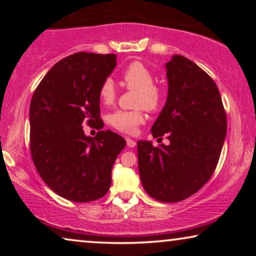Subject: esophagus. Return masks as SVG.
Here are the masks:
<instances>
[{"instance_id":"esophagus-1","label":"esophagus","mask_w":256,"mask_h":256,"mask_svg":"<svg viewBox=\"0 0 256 256\" xmlns=\"http://www.w3.org/2000/svg\"><path fill=\"white\" fill-rule=\"evenodd\" d=\"M126 141H127V146H129V148H134V146H136V142L134 141V140L127 138H126Z\"/></svg>"}]
</instances>
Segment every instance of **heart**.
Here are the masks:
<instances>
[{"label": "heart", "instance_id": "1", "mask_svg": "<svg viewBox=\"0 0 256 256\" xmlns=\"http://www.w3.org/2000/svg\"><path fill=\"white\" fill-rule=\"evenodd\" d=\"M121 82L128 90H136L135 106L144 107L146 110H157L164 100L163 88L154 82L152 70L141 62H132L121 72ZM116 96L114 82L112 79H104L99 88L101 102L110 104ZM144 121L142 110H116L110 115L108 122L112 127L124 134H134L136 129Z\"/></svg>", "mask_w": 256, "mask_h": 256}]
</instances>
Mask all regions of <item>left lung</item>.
I'll return each instance as SVG.
<instances>
[{"label": "left lung", "mask_w": 256, "mask_h": 256, "mask_svg": "<svg viewBox=\"0 0 256 256\" xmlns=\"http://www.w3.org/2000/svg\"><path fill=\"white\" fill-rule=\"evenodd\" d=\"M168 98L152 127L169 146L138 142V171L150 197L163 202L184 200L200 190L214 172L227 132L226 112L216 82L183 56L166 64Z\"/></svg>", "instance_id": "1"}]
</instances>
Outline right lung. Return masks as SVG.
Instances as JSON below:
<instances>
[{
	"mask_svg": "<svg viewBox=\"0 0 256 256\" xmlns=\"http://www.w3.org/2000/svg\"><path fill=\"white\" fill-rule=\"evenodd\" d=\"M116 66L115 54L78 52L52 66L30 104V152L45 184L76 202L102 198L126 140L110 130L86 136L82 124L101 129L99 88Z\"/></svg>",
	"mask_w": 256,
	"mask_h": 256,
	"instance_id": "add662e5",
	"label": "right lung"
}]
</instances>
